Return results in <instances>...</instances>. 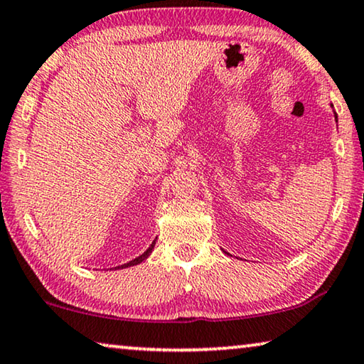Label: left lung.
I'll use <instances>...</instances> for the list:
<instances>
[{
    "mask_svg": "<svg viewBox=\"0 0 364 364\" xmlns=\"http://www.w3.org/2000/svg\"><path fill=\"white\" fill-rule=\"evenodd\" d=\"M335 119H337V114H335Z\"/></svg>",
    "mask_w": 364,
    "mask_h": 364,
    "instance_id": "8db88e82",
    "label": "left lung"
}]
</instances>
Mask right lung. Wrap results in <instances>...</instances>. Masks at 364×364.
I'll return each mask as SVG.
<instances>
[{"label":"right lung","instance_id":"1","mask_svg":"<svg viewBox=\"0 0 364 364\" xmlns=\"http://www.w3.org/2000/svg\"><path fill=\"white\" fill-rule=\"evenodd\" d=\"M154 247H155V240H154V243H151V245L147 248V252H144L142 255H140V257L134 258L132 262H129V263H124V264H121V267H116V268H117V269H121V268H129V267H134V264H139V263H142L144 259H147V258H149V255L151 253V250H154Z\"/></svg>","mask_w":364,"mask_h":364}]
</instances>
